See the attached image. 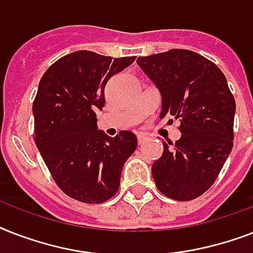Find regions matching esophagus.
Wrapping results in <instances>:
<instances>
[{
    "label": "esophagus",
    "mask_w": 253,
    "mask_h": 253,
    "mask_svg": "<svg viewBox=\"0 0 253 253\" xmlns=\"http://www.w3.org/2000/svg\"><path fill=\"white\" fill-rule=\"evenodd\" d=\"M147 138L146 136H143V135H138V143L139 144H143V143L146 142Z\"/></svg>",
    "instance_id": "1"
}]
</instances>
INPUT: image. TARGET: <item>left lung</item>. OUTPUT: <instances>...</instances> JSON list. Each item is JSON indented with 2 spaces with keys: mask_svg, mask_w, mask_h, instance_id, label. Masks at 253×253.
<instances>
[{
  "mask_svg": "<svg viewBox=\"0 0 253 253\" xmlns=\"http://www.w3.org/2000/svg\"><path fill=\"white\" fill-rule=\"evenodd\" d=\"M136 63L162 94L160 118L180 122L181 138L163 142L162 158L152 164L155 184L172 200H194L214 184L232 150L236 106L227 80L212 61L189 49Z\"/></svg>",
  "mask_w": 253,
  "mask_h": 253,
  "instance_id": "8db88e82",
  "label": "left lung"
}]
</instances>
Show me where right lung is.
Instances as JSON below:
<instances>
[{"mask_svg": "<svg viewBox=\"0 0 253 253\" xmlns=\"http://www.w3.org/2000/svg\"><path fill=\"white\" fill-rule=\"evenodd\" d=\"M135 59L76 51L53 63L39 83L35 143L57 186L73 200L102 204L118 192L138 139L131 131L107 136L97 127L95 111L105 106L107 81Z\"/></svg>", "mask_w": 253, "mask_h": 253, "instance_id": "obj_1", "label": "right lung"}]
</instances>
